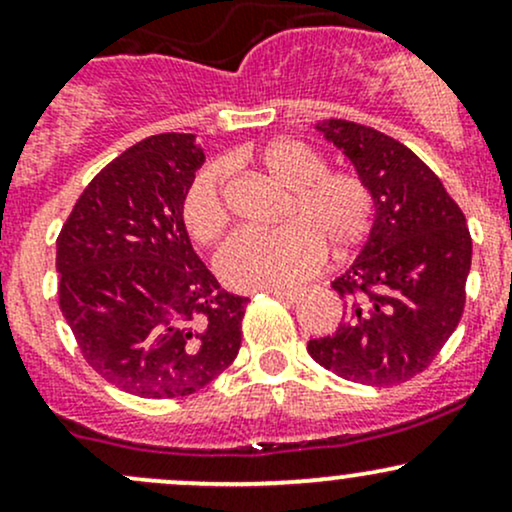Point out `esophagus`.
<instances>
[{
  "label": "esophagus",
  "mask_w": 512,
  "mask_h": 512,
  "mask_svg": "<svg viewBox=\"0 0 512 512\" xmlns=\"http://www.w3.org/2000/svg\"><path fill=\"white\" fill-rule=\"evenodd\" d=\"M272 296L276 298V301L298 303L303 298V291H272Z\"/></svg>",
  "instance_id": "obj_1"
}]
</instances>
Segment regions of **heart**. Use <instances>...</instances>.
Returning a JSON list of instances; mask_svg holds the SVG:
<instances>
[{
    "instance_id": "heart-1",
    "label": "heart",
    "mask_w": 512,
    "mask_h": 512,
    "mask_svg": "<svg viewBox=\"0 0 512 512\" xmlns=\"http://www.w3.org/2000/svg\"><path fill=\"white\" fill-rule=\"evenodd\" d=\"M276 182L291 190L284 223L274 231L233 233L216 252V269L236 289H281L310 276L322 245L334 257L356 250L375 221V199L354 170H327L322 154L298 139H276L260 154ZM182 221L197 243H211L228 223L226 170L209 163L197 170L182 195Z\"/></svg>"
}]
</instances>
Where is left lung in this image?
<instances>
[{"label": "left lung", "instance_id": "obj_1", "mask_svg": "<svg viewBox=\"0 0 512 512\" xmlns=\"http://www.w3.org/2000/svg\"><path fill=\"white\" fill-rule=\"evenodd\" d=\"M342 149L375 199L361 255L332 289L346 313L337 332L310 339L308 354L339 378L399 385L431 366L460 325L472 267L467 219L414 151L349 120L317 125Z\"/></svg>", "mask_w": 512, "mask_h": 512}]
</instances>
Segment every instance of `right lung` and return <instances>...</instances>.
<instances>
[{"mask_svg": "<svg viewBox=\"0 0 512 512\" xmlns=\"http://www.w3.org/2000/svg\"><path fill=\"white\" fill-rule=\"evenodd\" d=\"M202 163L192 134L129 146L88 182L57 238L64 320L88 366L129 395H192L238 356L250 301L221 289L180 211Z\"/></svg>", "mask_w": 512, "mask_h": 512, "instance_id": "add662e5", "label": "right lung"}]
</instances>
